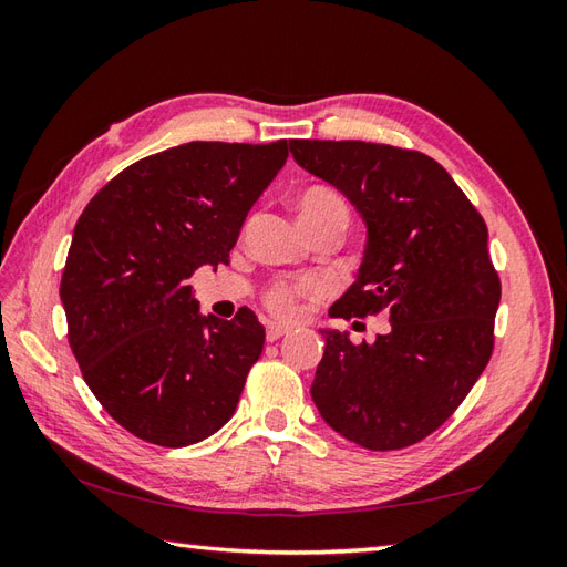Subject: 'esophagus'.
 I'll return each mask as SVG.
<instances>
[{
    "mask_svg": "<svg viewBox=\"0 0 567 567\" xmlns=\"http://www.w3.org/2000/svg\"><path fill=\"white\" fill-rule=\"evenodd\" d=\"M285 333H290V329L282 327V323H268V327H265V339L268 341H280Z\"/></svg>",
    "mask_w": 567,
    "mask_h": 567,
    "instance_id": "esophagus-1",
    "label": "esophagus"
}]
</instances>
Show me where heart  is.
Segmentation results:
<instances>
[{
	"instance_id": "b5f03b06",
	"label": "heart",
	"mask_w": 567,
	"mask_h": 567,
	"mask_svg": "<svg viewBox=\"0 0 567 567\" xmlns=\"http://www.w3.org/2000/svg\"><path fill=\"white\" fill-rule=\"evenodd\" d=\"M297 214H299V224H302L305 231L309 228H319V226H339L348 228V221H351V209H348V202L343 199L341 192H336L333 187L327 185H315L307 187L297 195ZM317 292V282L311 280H297L292 285H275L265 295V305L272 311L275 317L280 319H297L299 311H302V299L311 297Z\"/></svg>"
}]
</instances>
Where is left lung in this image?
Listing matches in <instances>:
<instances>
[{
	"mask_svg": "<svg viewBox=\"0 0 567 567\" xmlns=\"http://www.w3.org/2000/svg\"><path fill=\"white\" fill-rule=\"evenodd\" d=\"M290 151L307 173L343 192L368 228L355 282L329 315L390 317L372 343L321 329L327 348L311 400L343 439L368 451L406 449L461 406L489 363L502 287L487 226L453 177L419 151L299 138Z\"/></svg>",
	"mask_w": 567,
	"mask_h": 567,
	"instance_id": "obj_1",
	"label": "left lung"
}]
</instances>
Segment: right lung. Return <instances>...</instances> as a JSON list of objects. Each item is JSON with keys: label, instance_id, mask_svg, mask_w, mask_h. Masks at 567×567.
<instances>
[{"label": "right lung", "instance_id": "1", "mask_svg": "<svg viewBox=\"0 0 567 567\" xmlns=\"http://www.w3.org/2000/svg\"><path fill=\"white\" fill-rule=\"evenodd\" d=\"M287 161V141H192L148 155L90 199L60 302L92 394L134 436L183 449L234 416L265 329L250 309L202 317L187 280L228 262L240 226Z\"/></svg>", "mask_w": 567, "mask_h": 567}]
</instances>
